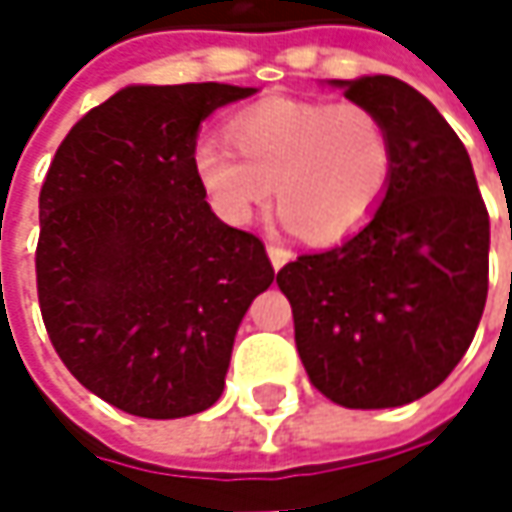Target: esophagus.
Returning a JSON list of instances; mask_svg holds the SVG:
<instances>
[{
    "label": "esophagus",
    "mask_w": 512,
    "mask_h": 512,
    "mask_svg": "<svg viewBox=\"0 0 512 512\" xmlns=\"http://www.w3.org/2000/svg\"><path fill=\"white\" fill-rule=\"evenodd\" d=\"M267 256H270V265H273V270L285 267L287 262L293 259V253H290L287 247H279V245H267Z\"/></svg>",
    "instance_id": "esophagus-1"
}]
</instances>
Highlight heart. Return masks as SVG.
I'll use <instances>...</instances> for the list:
<instances>
[{"label":"heart","mask_w":512,"mask_h":512,"mask_svg":"<svg viewBox=\"0 0 512 512\" xmlns=\"http://www.w3.org/2000/svg\"><path fill=\"white\" fill-rule=\"evenodd\" d=\"M219 139L193 145V170L216 210L245 225L273 185L287 227L310 242H336L382 202L393 145L382 116L362 102L270 96L227 119Z\"/></svg>","instance_id":"heart-1"}]
</instances>
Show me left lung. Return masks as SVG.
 Wrapping results in <instances>:
<instances>
[{
  "instance_id": "1",
  "label": "left lung",
  "mask_w": 512,
  "mask_h": 512,
  "mask_svg": "<svg viewBox=\"0 0 512 512\" xmlns=\"http://www.w3.org/2000/svg\"><path fill=\"white\" fill-rule=\"evenodd\" d=\"M382 116L393 168L370 222L279 270L296 350L330 402L422 399L462 362L487 302L490 219L456 130L396 76L333 79Z\"/></svg>"
}]
</instances>
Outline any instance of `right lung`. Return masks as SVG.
Here are the masks:
<instances>
[{"instance_id": "obj_1", "label": "right lung", "mask_w": 512, "mask_h": 512, "mask_svg": "<svg viewBox=\"0 0 512 512\" xmlns=\"http://www.w3.org/2000/svg\"><path fill=\"white\" fill-rule=\"evenodd\" d=\"M256 88L128 85L85 113L39 193L36 287L70 373L142 419L219 402L233 339L273 282L265 245L225 225L193 170L199 125Z\"/></svg>"}]
</instances>
